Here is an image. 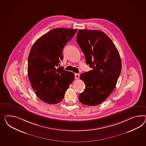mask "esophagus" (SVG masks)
I'll list each match as a JSON object with an SVG mask.
<instances>
[{
	"label": "esophagus",
	"mask_w": 146,
	"mask_h": 146,
	"mask_svg": "<svg viewBox=\"0 0 146 146\" xmlns=\"http://www.w3.org/2000/svg\"><path fill=\"white\" fill-rule=\"evenodd\" d=\"M79 77H80V74H77V73H75V79H79Z\"/></svg>",
	"instance_id": "esophagus-1"
}]
</instances>
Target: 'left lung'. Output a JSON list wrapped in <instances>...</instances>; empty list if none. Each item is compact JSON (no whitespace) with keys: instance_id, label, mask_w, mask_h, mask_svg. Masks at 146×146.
I'll list each match as a JSON object with an SVG mask.
<instances>
[{"instance_id":"1","label":"left lung","mask_w":146,"mask_h":146,"mask_svg":"<svg viewBox=\"0 0 146 146\" xmlns=\"http://www.w3.org/2000/svg\"><path fill=\"white\" fill-rule=\"evenodd\" d=\"M76 40L86 63L92 68L80 75L86 88L79 100L88 106L98 105L115 88L122 70L121 57L112 40L101 31L79 30Z\"/></svg>"}]
</instances>
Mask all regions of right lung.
<instances>
[{
    "mask_svg": "<svg viewBox=\"0 0 146 146\" xmlns=\"http://www.w3.org/2000/svg\"><path fill=\"white\" fill-rule=\"evenodd\" d=\"M77 30L54 29L41 36L32 47L28 58V76L36 95L45 103L55 104L62 102L74 80V73L57 67L64 58L63 48Z\"/></svg>",
    "mask_w": 146,
    "mask_h": 146,
    "instance_id": "obj_1",
    "label": "right lung"
}]
</instances>
